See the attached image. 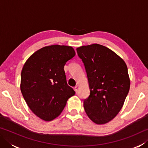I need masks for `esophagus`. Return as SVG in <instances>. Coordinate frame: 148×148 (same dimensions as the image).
<instances>
[{"instance_id": "1", "label": "esophagus", "mask_w": 148, "mask_h": 148, "mask_svg": "<svg viewBox=\"0 0 148 148\" xmlns=\"http://www.w3.org/2000/svg\"><path fill=\"white\" fill-rule=\"evenodd\" d=\"M78 89H79V87H78V86H75V87H74V88L75 92H77V91H78Z\"/></svg>"}]
</instances>
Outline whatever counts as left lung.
Returning a JSON list of instances; mask_svg holds the SVG:
<instances>
[{"instance_id": "left-lung-1", "label": "left lung", "mask_w": 148, "mask_h": 148, "mask_svg": "<svg viewBox=\"0 0 148 148\" xmlns=\"http://www.w3.org/2000/svg\"><path fill=\"white\" fill-rule=\"evenodd\" d=\"M86 69L90 95L84 101L87 116L95 123L113 119L123 106L130 89L127 64L119 56L102 45L76 49Z\"/></svg>"}]
</instances>
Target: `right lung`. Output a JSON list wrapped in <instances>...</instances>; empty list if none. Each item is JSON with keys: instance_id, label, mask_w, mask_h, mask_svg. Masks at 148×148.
I'll return each mask as SVG.
<instances>
[{"instance_id": "add662e5", "label": "right lung", "mask_w": 148, "mask_h": 148, "mask_svg": "<svg viewBox=\"0 0 148 148\" xmlns=\"http://www.w3.org/2000/svg\"><path fill=\"white\" fill-rule=\"evenodd\" d=\"M75 55L71 46L51 45L34 52L24 64L21 93L31 111L42 120L50 121L58 117L75 95L64 71L66 62Z\"/></svg>"}]
</instances>
